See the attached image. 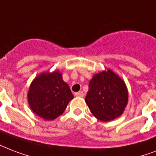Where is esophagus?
I'll return each mask as SVG.
<instances>
[{
	"label": "esophagus",
	"mask_w": 156,
	"mask_h": 156,
	"mask_svg": "<svg viewBox=\"0 0 156 156\" xmlns=\"http://www.w3.org/2000/svg\"><path fill=\"white\" fill-rule=\"evenodd\" d=\"M75 96H76V97H84V93H83V91H78V92H76Z\"/></svg>",
	"instance_id": "34e87169"
}]
</instances>
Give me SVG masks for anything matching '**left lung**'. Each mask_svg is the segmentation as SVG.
Here are the masks:
<instances>
[{
    "mask_svg": "<svg viewBox=\"0 0 156 156\" xmlns=\"http://www.w3.org/2000/svg\"><path fill=\"white\" fill-rule=\"evenodd\" d=\"M86 103L99 120L109 122L123 114L128 103L125 84L111 70L93 76L89 83Z\"/></svg>",
    "mask_w": 156,
    "mask_h": 156,
    "instance_id": "obj_1",
    "label": "left lung"
}]
</instances>
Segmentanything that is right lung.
<instances>
[{
  "label": "right lung",
  "mask_w": 156,
  "mask_h": 156,
  "mask_svg": "<svg viewBox=\"0 0 156 156\" xmlns=\"http://www.w3.org/2000/svg\"><path fill=\"white\" fill-rule=\"evenodd\" d=\"M28 98L36 115L46 120H52L62 115L73 95L57 71L37 76L31 84Z\"/></svg>",
  "instance_id": "obj_1"
}]
</instances>
